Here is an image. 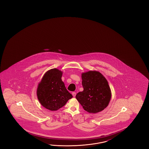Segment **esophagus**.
<instances>
[{"label": "esophagus", "instance_id": "1", "mask_svg": "<svg viewBox=\"0 0 149 149\" xmlns=\"http://www.w3.org/2000/svg\"><path fill=\"white\" fill-rule=\"evenodd\" d=\"M76 95V93L75 92H73V93H72V95H73V96L74 97H75Z\"/></svg>", "mask_w": 149, "mask_h": 149}]
</instances>
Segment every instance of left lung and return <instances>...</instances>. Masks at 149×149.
Returning <instances> with one entry per match:
<instances>
[{
    "instance_id": "obj_1",
    "label": "left lung",
    "mask_w": 149,
    "mask_h": 149,
    "mask_svg": "<svg viewBox=\"0 0 149 149\" xmlns=\"http://www.w3.org/2000/svg\"><path fill=\"white\" fill-rule=\"evenodd\" d=\"M84 90L76 98L84 110L90 113L99 112L107 107L111 93L105 77L97 71H90L81 74Z\"/></svg>"
}]
</instances>
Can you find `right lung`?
Here are the masks:
<instances>
[{"mask_svg":"<svg viewBox=\"0 0 149 149\" xmlns=\"http://www.w3.org/2000/svg\"><path fill=\"white\" fill-rule=\"evenodd\" d=\"M62 75L61 71L56 68L51 69L45 74L38 86V99L41 104L48 110H58L73 97L62 81Z\"/></svg>","mask_w":149,"mask_h":149,"instance_id":"obj_1","label":"right lung"}]
</instances>
